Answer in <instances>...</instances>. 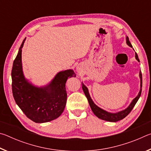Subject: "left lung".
Returning <instances> with one entry per match:
<instances>
[{"label": "left lung", "instance_id": "8db88e82", "mask_svg": "<svg viewBox=\"0 0 151 151\" xmlns=\"http://www.w3.org/2000/svg\"><path fill=\"white\" fill-rule=\"evenodd\" d=\"M126 40H127V44L129 46V47H132V45L131 44V42L129 41V37H127L126 38ZM135 58L136 59L140 62V60L139 59V57H138V55L137 54V52H135ZM139 76L140 78V89L139 94L138 95L135 97V98L132 100L131 102V103L130 104V105L127 107L126 109L123 110V111H120L119 112H116V113H111V112H109L104 110L102 109L101 108H99L98 106H96L95 104L94 103V102L92 100L90 94L88 93V90L86 86L84 85V84L82 83V88H83V90L84 91V93H85V96L87 98V100L88 101V103L90 104V106L93 111V113L95 114V115L98 117V118L101 119L102 120H104V121H109V122H116L119 121H121V120L125 118L128 114H129L131 111H132V109H133V107L134 106L135 104L137 103L138 100L140 98V94H141V92H142V73L141 71H140L139 73Z\"/></svg>", "mask_w": 151, "mask_h": 151}]
</instances>
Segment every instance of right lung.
Listing matches in <instances>:
<instances>
[{"instance_id":"add662e5","label":"right lung","mask_w":151,"mask_h":151,"mask_svg":"<svg viewBox=\"0 0 151 151\" xmlns=\"http://www.w3.org/2000/svg\"><path fill=\"white\" fill-rule=\"evenodd\" d=\"M20 45L13 62L11 76L12 91L14 101L28 118L37 123L55 120L65 108L66 94L65 84L68 78L75 77L73 70L61 71L57 74L48 85L37 87L24 78L22 68V48Z\"/></svg>"}]
</instances>
